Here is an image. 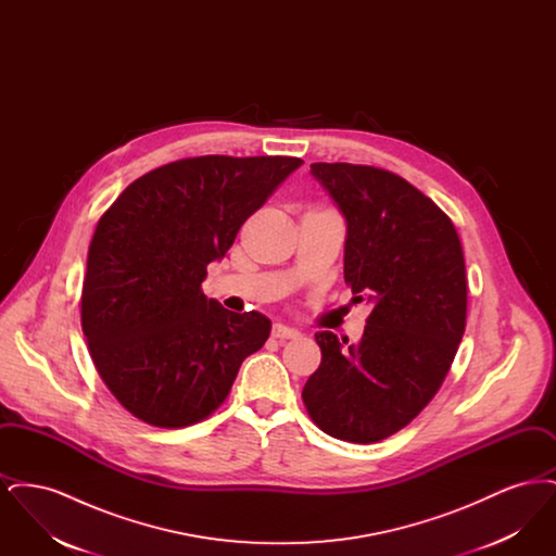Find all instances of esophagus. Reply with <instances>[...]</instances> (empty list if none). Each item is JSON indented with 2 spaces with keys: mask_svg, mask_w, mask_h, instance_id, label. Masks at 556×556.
<instances>
[{
  "mask_svg": "<svg viewBox=\"0 0 556 556\" xmlns=\"http://www.w3.org/2000/svg\"><path fill=\"white\" fill-rule=\"evenodd\" d=\"M273 338L275 340H295V338H300V331L298 329H291L288 325H281V323H277V325H273Z\"/></svg>",
  "mask_w": 556,
  "mask_h": 556,
  "instance_id": "obj_1",
  "label": "esophagus"
}]
</instances>
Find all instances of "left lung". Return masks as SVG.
Returning <instances> with one entry per match:
<instances>
[{"mask_svg": "<svg viewBox=\"0 0 556 556\" xmlns=\"http://www.w3.org/2000/svg\"><path fill=\"white\" fill-rule=\"evenodd\" d=\"M348 225L344 279L369 302L363 340L320 331V365L302 400L327 435L372 444L410 424L448 375L467 323L458 233L433 200L390 170L315 162Z\"/></svg>", "mask_w": 556, "mask_h": 556, "instance_id": "obj_1", "label": "left lung"}]
</instances>
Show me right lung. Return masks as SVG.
<instances>
[{
  "label": "right lung",
  "mask_w": 556,
  "mask_h": 556,
  "mask_svg": "<svg viewBox=\"0 0 556 556\" xmlns=\"http://www.w3.org/2000/svg\"><path fill=\"white\" fill-rule=\"evenodd\" d=\"M300 164L293 156L168 162L100 216L80 325L102 381L139 421L177 429L211 417L245 356L265 345L270 320L223 308L202 281Z\"/></svg>",
  "instance_id": "right-lung-1"
}]
</instances>
